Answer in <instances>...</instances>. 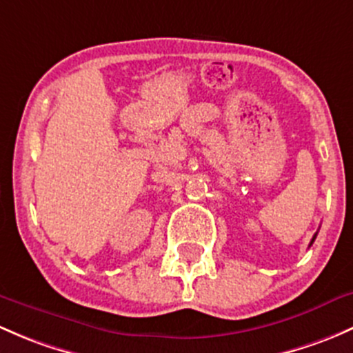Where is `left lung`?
Instances as JSON below:
<instances>
[{"label": "left lung", "mask_w": 353, "mask_h": 353, "mask_svg": "<svg viewBox=\"0 0 353 353\" xmlns=\"http://www.w3.org/2000/svg\"><path fill=\"white\" fill-rule=\"evenodd\" d=\"M314 239H316V235H314V236H313V240H311V243H313V242H314ZM311 243H310V245H311Z\"/></svg>", "instance_id": "left-lung-1"}]
</instances>
